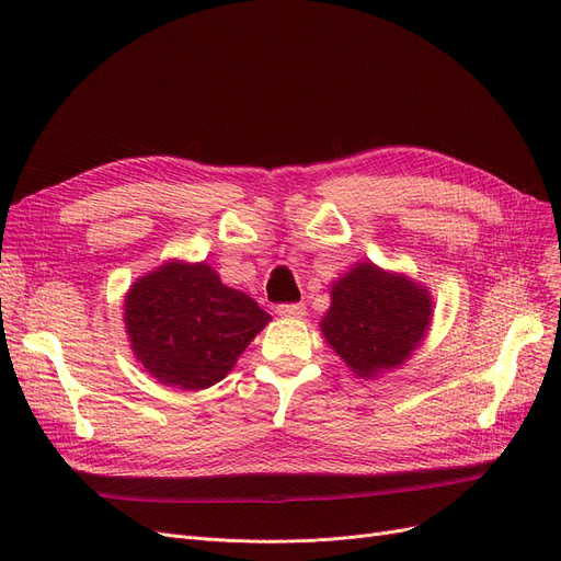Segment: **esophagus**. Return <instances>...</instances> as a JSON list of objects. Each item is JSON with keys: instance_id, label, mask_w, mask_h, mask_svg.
<instances>
[{"instance_id": "34e87169", "label": "esophagus", "mask_w": 561, "mask_h": 561, "mask_svg": "<svg viewBox=\"0 0 561 561\" xmlns=\"http://www.w3.org/2000/svg\"><path fill=\"white\" fill-rule=\"evenodd\" d=\"M276 313L283 316V318H301L304 313H307V307L299 301H293V304H278L276 307Z\"/></svg>"}]
</instances>
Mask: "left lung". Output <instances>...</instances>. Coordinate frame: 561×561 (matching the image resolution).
Segmentation results:
<instances>
[{"label": "left lung", "instance_id": "obj_1", "mask_svg": "<svg viewBox=\"0 0 561 561\" xmlns=\"http://www.w3.org/2000/svg\"><path fill=\"white\" fill-rule=\"evenodd\" d=\"M431 322L428 293L375 264H355L332 285L322 334L358 377L393 369L419 344Z\"/></svg>", "mask_w": 561, "mask_h": 561}]
</instances>
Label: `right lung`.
I'll return each instance as SVG.
<instances>
[{"label": "right lung", "instance_id": "1", "mask_svg": "<svg viewBox=\"0 0 561 561\" xmlns=\"http://www.w3.org/2000/svg\"><path fill=\"white\" fill-rule=\"evenodd\" d=\"M130 346L151 377L186 390L227 377L271 316L208 264H165L126 297Z\"/></svg>", "mask_w": 561, "mask_h": 561}]
</instances>
